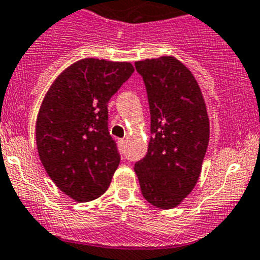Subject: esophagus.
I'll return each instance as SVG.
<instances>
[{
	"instance_id": "esophagus-1",
	"label": "esophagus",
	"mask_w": 260,
	"mask_h": 260,
	"mask_svg": "<svg viewBox=\"0 0 260 260\" xmlns=\"http://www.w3.org/2000/svg\"><path fill=\"white\" fill-rule=\"evenodd\" d=\"M119 144L122 145V146H123V145H125V140H124V138H120V140H119Z\"/></svg>"
}]
</instances>
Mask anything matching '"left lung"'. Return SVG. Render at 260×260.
I'll return each mask as SVG.
<instances>
[{"instance_id":"1","label":"left lung","mask_w":260,"mask_h":260,"mask_svg":"<svg viewBox=\"0 0 260 260\" xmlns=\"http://www.w3.org/2000/svg\"><path fill=\"white\" fill-rule=\"evenodd\" d=\"M149 101V149L135 164L144 198L160 209L177 207L195 187L209 142V119L190 70L174 57L135 62Z\"/></svg>"}]
</instances>
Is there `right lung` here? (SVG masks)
<instances>
[{
	"mask_svg": "<svg viewBox=\"0 0 260 260\" xmlns=\"http://www.w3.org/2000/svg\"><path fill=\"white\" fill-rule=\"evenodd\" d=\"M135 72L129 62L83 59L53 82L36 124L38 154L55 185L77 201L108 190L120 163L108 103Z\"/></svg>",
	"mask_w": 260,
	"mask_h": 260,
	"instance_id": "obj_1",
	"label": "right lung"
}]
</instances>
